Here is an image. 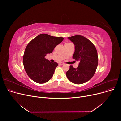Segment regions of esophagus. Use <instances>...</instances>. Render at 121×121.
I'll use <instances>...</instances> for the list:
<instances>
[{
	"label": "esophagus",
	"instance_id": "obj_1",
	"mask_svg": "<svg viewBox=\"0 0 121 121\" xmlns=\"http://www.w3.org/2000/svg\"><path fill=\"white\" fill-rule=\"evenodd\" d=\"M59 64H60V65H64V63H63V62H60Z\"/></svg>",
	"mask_w": 121,
	"mask_h": 121
}]
</instances>
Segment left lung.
<instances>
[{
    "label": "left lung",
    "instance_id": "1",
    "mask_svg": "<svg viewBox=\"0 0 121 121\" xmlns=\"http://www.w3.org/2000/svg\"><path fill=\"white\" fill-rule=\"evenodd\" d=\"M74 44L73 58L79 63L77 68L73 66L66 73L68 79L77 84L85 83L91 79L96 72L98 65V56L96 47L86 38L81 35L68 37Z\"/></svg>",
    "mask_w": 121,
    "mask_h": 121
}]
</instances>
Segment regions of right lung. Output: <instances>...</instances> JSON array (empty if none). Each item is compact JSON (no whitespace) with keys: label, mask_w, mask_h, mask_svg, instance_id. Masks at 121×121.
Returning <instances> with one entry per match:
<instances>
[{"label":"right lung","mask_w":121,"mask_h":121,"mask_svg":"<svg viewBox=\"0 0 121 121\" xmlns=\"http://www.w3.org/2000/svg\"><path fill=\"white\" fill-rule=\"evenodd\" d=\"M63 40V37L41 34L29 43L24 51L23 64L25 72L32 80L42 84L52 77L58 64L50 62L44 57L52 53Z\"/></svg>","instance_id":"1"}]
</instances>
